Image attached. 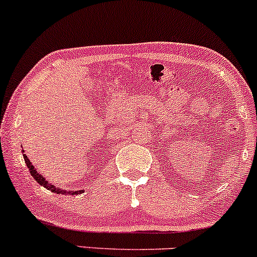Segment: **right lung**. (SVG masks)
I'll return each mask as SVG.
<instances>
[{
    "label": "right lung",
    "mask_w": 257,
    "mask_h": 257,
    "mask_svg": "<svg viewBox=\"0 0 257 257\" xmlns=\"http://www.w3.org/2000/svg\"><path fill=\"white\" fill-rule=\"evenodd\" d=\"M22 152H23V156H24V161H25L26 166H28L29 170H30L31 176H32V178H34L35 180H36V181H37L38 184H40L41 186H43L44 188H47V190L52 191V192H57L58 194H60V193H61V194H73V196H75V194H79V193L83 192V191H82V190H79V191H66V190H61V188L55 187L54 185L49 184V182L46 180V178H43V176L41 175V174H38V172L36 170V168L32 166V163L30 162V159H29L28 156H26L25 153H24V150H23Z\"/></svg>",
    "instance_id": "obj_1"
}]
</instances>
